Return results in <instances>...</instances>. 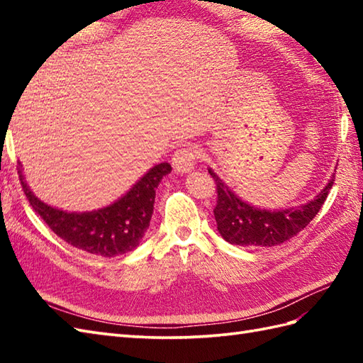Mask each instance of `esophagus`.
<instances>
[{"mask_svg":"<svg viewBox=\"0 0 363 363\" xmlns=\"http://www.w3.org/2000/svg\"><path fill=\"white\" fill-rule=\"evenodd\" d=\"M199 159V152L195 146H184L173 154V168L177 173H189L195 168Z\"/></svg>","mask_w":363,"mask_h":363,"instance_id":"34e87169","label":"esophagus"}]
</instances>
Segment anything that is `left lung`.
<instances>
[{"label": "left lung", "instance_id": "1", "mask_svg": "<svg viewBox=\"0 0 363 363\" xmlns=\"http://www.w3.org/2000/svg\"><path fill=\"white\" fill-rule=\"evenodd\" d=\"M209 173L217 186L218 199L213 215L218 233L230 245L240 246H276L299 234L325 204L335 179L334 173L312 201L290 209L267 211L238 198L212 168Z\"/></svg>", "mask_w": 363, "mask_h": 363}]
</instances>
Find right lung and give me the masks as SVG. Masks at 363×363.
<instances>
[{
  "label": "right lung",
  "mask_w": 363,
  "mask_h": 363,
  "mask_svg": "<svg viewBox=\"0 0 363 363\" xmlns=\"http://www.w3.org/2000/svg\"><path fill=\"white\" fill-rule=\"evenodd\" d=\"M168 173H172V165L162 162L115 203L91 212H67L38 199L18 167L23 191L52 233L74 248L101 257H117L137 248L150 228L156 189Z\"/></svg>",
  "instance_id": "obj_1"
}]
</instances>
